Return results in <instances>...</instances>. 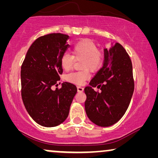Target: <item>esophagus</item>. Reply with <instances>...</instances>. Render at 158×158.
<instances>
[{
	"label": "esophagus",
	"instance_id": "1",
	"mask_svg": "<svg viewBox=\"0 0 158 158\" xmlns=\"http://www.w3.org/2000/svg\"><path fill=\"white\" fill-rule=\"evenodd\" d=\"M77 91L78 92H83L84 90V88L83 87H81V86H77Z\"/></svg>",
	"mask_w": 158,
	"mask_h": 158
}]
</instances>
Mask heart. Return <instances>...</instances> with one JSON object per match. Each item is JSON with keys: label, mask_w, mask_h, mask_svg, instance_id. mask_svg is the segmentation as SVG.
<instances>
[{"label": "heart", "mask_w": 158, "mask_h": 158, "mask_svg": "<svg viewBox=\"0 0 158 158\" xmlns=\"http://www.w3.org/2000/svg\"><path fill=\"white\" fill-rule=\"evenodd\" d=\"M72 53L75 59H83L82 68L85 70L69 73L65 76V79L77 85H82L90 76L89 69L95 72L101 68L103 55L98 49L97 45L89 40H83L77 42L73 47ZM73 57L68 53L62 55L60 59V64L64 70H69L72 68Z\"/></svg>", "instance_id": "heart-1"}]
</instances>
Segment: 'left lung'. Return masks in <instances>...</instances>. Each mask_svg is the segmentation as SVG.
Instances as JSON below:
<instances>
[{"instance_id": "8db88e82", "label": "left lung", "mask_w": 158, "mask_h": 158, "mask_svg": "<svg viewBox=\"0 0 158 158\" xmlns=\"http://www.w3.org/2000/svg\"><path fill=\"white\" fill-rule=\"evenodd\" d=\"M85 88V109L89 119L100 127L116 124L124 115L132 97V64L119 43L104 49L103 66ZM102 91L95 92L94 87Z\"/></svg>"}]
</instances>
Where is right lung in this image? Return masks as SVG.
<instances>
[{"label":"right lung","instance_id":"add662e5","mask_svg":"<svg viewBox=\"0 0 158 158\" xmlns=\"http://www.w3.org/2000/svg\"><path fill=\"white\" fill-rule=\"evenodd\" d=\"M69 36L60 33L40 36L32 43L21 70V97L30 116L46 127L62 124L68 116L77 88L64 82L52 90L63 70L60 59L70 45Z\"/></svg>","mask_w":158,"mask_h":158}]
</instances>
